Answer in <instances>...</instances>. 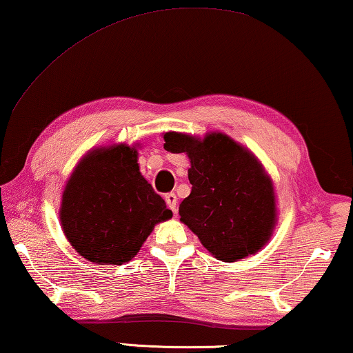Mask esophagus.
I'll return each mask as SVG.
<instances>
[{"label": "esophagus", "mask_w": 353, "mask_h": 353, "mask_svg": "<svg viewBox=\"0 0 353 353\" xmlns=\"http://www.w3.org/2000/svg\"><path fill=\"white\" fill-rule=\"evenodd\" d=\"M165 201L168 204V208H170L172 212L176 214V210H177V196H176V193H166L165 194Z\"/></svg>", "instance_id": "obj_1"}]
</instances>
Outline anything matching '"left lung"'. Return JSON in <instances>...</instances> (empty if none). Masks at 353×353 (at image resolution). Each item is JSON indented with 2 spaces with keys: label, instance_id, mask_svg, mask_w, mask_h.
<instances>
[{
  "label": "left lung",
  "instance_id": "left-lung-1",
  "mask_svg": "<svg viewBox=\"0 0 353 353\" xmlns=\"http://www.w3.org/2000/svg\"><path fill=\"white\" fill-rule=\"evenodd\" d=\"M165 149L190 159L192 193L179 206L181 222L217 260L238 261L259 252L276 225V196L261 163L223 133L204 139L170 131Z\"/></svg>",
  "mask_w": 353,
  "mask_h": 353
}]
</instances>
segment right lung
I'll use <instances>...</instances> for the list:
<instances>
[{
    "label": "right lung",
    "instance_id": "add662e5",
    "mask_svg": "<svg viewBox=\"0 0 353 353\" xmlns=\"http://www.w3.org/2000/svg\"><path fill=\"white\" fill-rule=\"evenodd\" d=\"M171 217L165 199L139 172L138 150L126 144L88 152L61 196L66 239L98 265L130 261L155 225Z\"/></svg>",
    "mask_w": 353,
    "mask_h": 353
}]
</instances>
